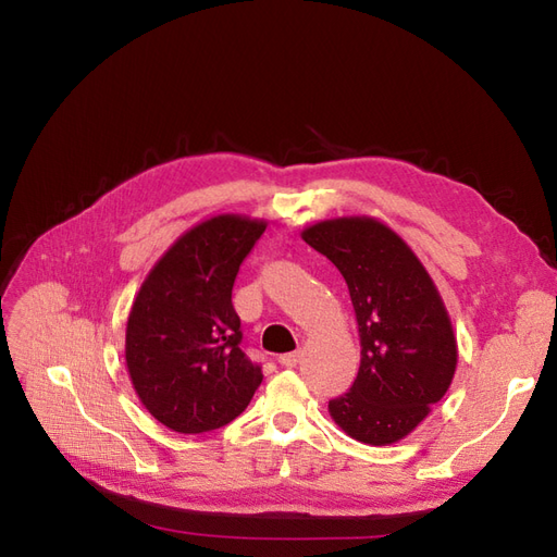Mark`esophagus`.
<instances>
[{
	"mask_svg": "<svg viewBox=\"0 0 557 557\" xmlns=\"http://www.w3.org/2000/svg\"><path fill=\"white\" fill-rule=\"evenodd\" d=\"M299 358H301V350H295V352H285V356L278 358V362H281L283 367H297Z\"/></svg>",
	"mask_w": 557,
	"mask_h": 557,
	"instance_id": "34e87169",
	"label": "esophagus"
}]
</instances>
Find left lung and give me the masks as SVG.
Instances as JSON below:
<instances>
[{"instance_id":"8db88e82","label":"left lung","mask_w":557,"mask_h":557,"mask_svg":"<svg viewBox=\"0 0 557 557\" xmlns=\"http://www.w3.org/2000/svg\"><path fill=\"white\" fill-rule=\"evenodd\" d=\"M301 239L339 269L358 320V379L327 404L330 416L362 444H395L450 387L458 342L444 299L407 242L376 218L320 221Z\"/></svg>"}]
</instances>
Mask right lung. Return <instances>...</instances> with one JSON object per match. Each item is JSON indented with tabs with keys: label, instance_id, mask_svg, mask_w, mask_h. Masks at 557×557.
Instances as JSON below:
<instances>
[{
	"label": "right lung",
	"instance_id": "obj_1",
	"mask_svg": "<svg viewBox=\"0 0 557 557\" xmlns=\"http://www.w3.org/2000/svg\"><path fill=\"white\" fill-rule=\"evenodd\" d=\"M264 230V221L237 213L201 221L166 248L134 297L127 372L164 428L181 434L223 428L262 383V369L239 348L232 285Z\"/></svg>",
	"mask_w": 557,
	"mask_h": 557
}]
</instances>
